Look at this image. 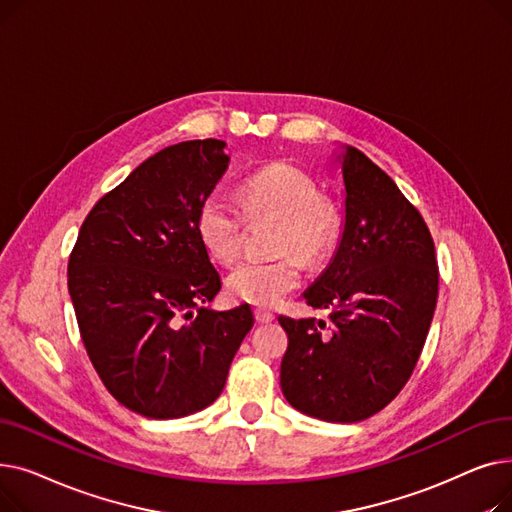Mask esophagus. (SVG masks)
<instances>
[{
    "label": "esophagus",
    "instance_id": "obj_1",
    "mask_svg": "<svg viewBox=\"0 0 512 512\" xmlns=\"http://www.w3.org/2000/svg\"><path fill=\"white\" fill-rule=\"evenodd\" d=\"M255 319H257V324H270V321H274V313L265 311V309H255Z\"/></svg>",
    "mask_w": 512,
    "mask_h": 512
}]
</instances>
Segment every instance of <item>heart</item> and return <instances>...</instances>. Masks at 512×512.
I'll return each mask as SVG.
<instances>
[{
  "label": "heart",
  "instance_id": "obj_1",
  "mask_svg": "<svg viewBox=\"0 0 512 512\" xmlns=\"http://www.w3.org/2000/svg\"><path fill=\"white\" fill-rule=\"evenodd\" d=\"M242 211L220 191L209 193L195 218L197 236L211 259L230 265L240 257L247 221L278 218L276 261H247L226 280L236 303L274 307L301 284V262L319 265L338 247L342 222L336 207L319 197L317 182L301 168L274 161L240 184Z\"/></svg>",
  "mask_w": 512,
  "mask_h": 512
}]
</instances>
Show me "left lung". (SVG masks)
<instances>
[{"label": "left lung", "instance_id": "left-lung-1", "mask_svg": "<svg viewBox=\"0 0 512 512\" xmlns=\"http://www.w3.org/2000/svg\"><path fill=\"white\" fill-rule=\"evenodd\" d=\"M346 218L328 270L303 294L324 319L280 315V386L315 419L355 423L382 411L419 361L438 301L434 238L394 180L355 147L342 161Z\"/></svg>", "mask_w": 512, "mask_h": 512}]
</instances>
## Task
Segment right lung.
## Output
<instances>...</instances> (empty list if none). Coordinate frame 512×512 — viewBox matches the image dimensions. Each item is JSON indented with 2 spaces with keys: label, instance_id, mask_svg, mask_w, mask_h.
<instances>
[{
  "label": "right lung",
  "instance_id": "add662e5",
  "mask_svg": "<svg viewBox=\"0 0 512 512\" xmlns=\"http://www.w3.org/2000/svg\"><path fill=\"white\" fill-rule=\"evenodd\" d=\"M224 147L184 141L143 161L93 205L68 259L87 355L107 392L143 417L209 407L253 328L249 305L199 307L222 288L195 218L228 168Z\"/></svg>",
  "mask_w": 512,
  "mask_h": 512
}]
</instances>
